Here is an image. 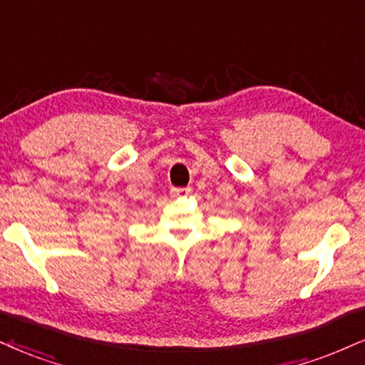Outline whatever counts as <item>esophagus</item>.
Listing matches in <instances>:
<instances>
[{
	"instance_id": "obj_1",
	"label": "esophagus",
	"mask_w": 365,
	"mask_h": 365,
	"mask_svg": "<svg viewBox=\"0 0 365 365\" xmlns=\"http://www.w3.org/2000/svg\"><path fill=\"white\" fill-rule=\"evenodd\" d=\"M170 192L173 196H187L191 192V187H173Z\"/></svg>"
}]
</instances>
